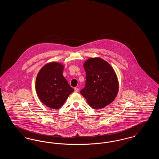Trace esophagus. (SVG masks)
<instances>
[{"mask_svg":"<svg viewBox=\"0 0 159 159\" xmlns=\"http://www.w3.org/2000/svg\"><path fill=\"white\" fill-rule=\"evenodd\" d=\"M79 91V89L77 88H75V92H78Z\"/></svg>","mask_w":159,"mask_h":159,"instance_id":"1","label":"esophagus"}]
</instances>
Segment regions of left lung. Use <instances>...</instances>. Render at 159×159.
I'll return each instance as SVG.
<instances>
[{
  "label": "left lung",
  "mask_w": 159,
  "mask_h": 159,
  "mask_svg": "<svg viewBox=\"0 0 159 159\" xmlns=\"http://www.w3.org/2000/svg\"><path fill=\"white\" fill-rule=\"evenodd\" d=\"M85 87L80 93L93 109L105 107L113 101L119 91V82L112 67L100 58H89L83 64Z\"/></svg>",
  "instance_id": "left-lung-1"
}]
</instances>
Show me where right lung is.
Returning <instances> with one entry per match:
<instances>
[{
	"mask_svg": "<svg viewBox=\"0 0 159 159\" xmlns=\"http://www.w3.org/2000/svg\"><path fill=\"white\" fill-rule=\"evenodd\" d=\"M64 66L52 62L46 64L38 73L36 90L38 97L45 106L58 109L74 91L62 75Z\"/></svg>",
	"mask_w": 159,
	"mask_h": 159,
	"instance_id": "right-lung-1",
	"label": "right lung"
}]
</instances>
